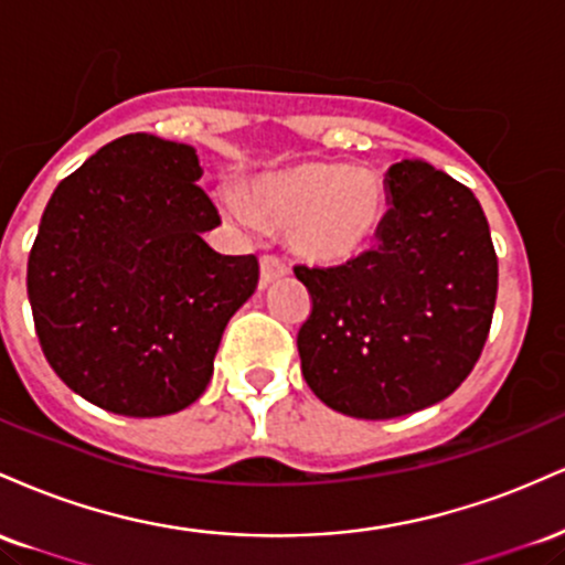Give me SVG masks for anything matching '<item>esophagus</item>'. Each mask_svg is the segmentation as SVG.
<instances>
[{"label":"esophagus","mask_w":565,"mask_h":565,"mask_svg":"<svg viewBox=\"0 0 565 565\" xmlns=\"http://www.w3.org/2000/svg\"><path fill=\"white\" fill-rule=\"evenodd\" d=\"M287 274H289V268L278 260V257H274V255L260 257V287H268V284L278 281V278H284Z\"/></svg>","instance_id":"1"}]
</instances>
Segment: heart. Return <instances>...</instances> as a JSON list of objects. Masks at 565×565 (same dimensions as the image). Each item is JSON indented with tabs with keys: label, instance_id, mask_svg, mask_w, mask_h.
Listing matches in <instances>:
<instances>
[{
	"label": "heart",
	"instance_id": "b5f03b06",
	"mask_svg": "<svg viewBox=\"0 0 565 565\" xmlns=\"http://www.w3.org/2000/svg\"><path fill=\"white\" fill-rule=\"evenodd\" d=\"M217 201L231 223L287 231L297 257L327 268L353 263L372 249L391 212L385 178L342 161H305L263 174L246 196L236 188H223Z\"/></svg>",
	"mask_w": 565,
	"mask_h": 565
}]
</instances>
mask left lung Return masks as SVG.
Masks as SVG:
<instances>
[{
	"label": "left lung",
	"mask_w": 565,
	"mask_h": 565,
	"mask_svg": "<svg viewBox=\"0 0 565 565\" xmlns=\"http://www.w3.org/2000/svg\"><path fill=\"white\" fill-rule=\"evenodd\" d=\"M391 212L353 263L305 268L313 310L297 334L302 377L334 412L393 419L462 385L489 337L497 255L470 188L423 159L385 172Z\"/></svg>",
	"instance_id": "obj_1"
}]
</instances>
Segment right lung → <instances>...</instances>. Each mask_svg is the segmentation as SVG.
<instances>
[{"mask_svg":"<svg viewBox=\"0 0 565 565\" xmlns=\"http://www.w3.org/2000/svg\"><path fill=\"white\" fill-rule=\"evenodd\" d=\"M196 148L135 132L108 142L47 201L29 255L44 359L121 417H164L206 391L231 316L255 295V255L201 238L220 215Z\"/></svg>","mask_w":565,"mask_h":565,"instance_id":"add662e5","label":"right lung"}]
</instances>
